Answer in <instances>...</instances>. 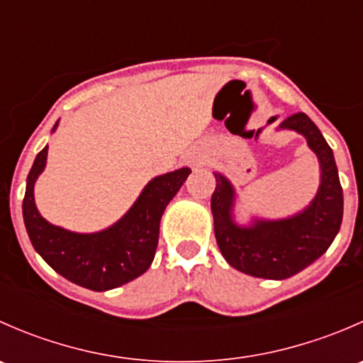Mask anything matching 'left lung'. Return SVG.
<instances>
[{"instance_id":"1","label":"left lung","mask_w":363,"mask_h":363,"mask_svg":"<svg viewBox=\"0 0 363 363\" xmlns=\"http://www.w3.org/2000/svg\"><path fill=\"white\" fill-rule=\"evenodd\" d=\"M281 128L302 133L320 160L321 186L313 203L295 218L256 221L251 228H239L230 214L233 189L223 175L216 174V189L211 199L221 255L233 269L263 279H286L316 262L330 247L342 221L337 164L321 131L303 112L284 119Z\"/></svg>"}]
</instances>
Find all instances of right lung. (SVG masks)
<instances>
[{"instance_id":"1","label":"right lung","mask_w":363,"mask_h":363,"mask_svg":"<svg viewBox=\"0 0 363 363\" xmlns=\"http://www.w3.org/2000/svg\"><path fill=\"white\" fill-rule=\"evenodd\" d=\"M56 128V126H54ZM47 161V147L36 155L23 200L24 225L36 252L63 277L94 291L112 290L142 276L155 258L160 219L189 175V168L152 179L121 221L100 233H73L38 214L33 186Z\"/></svg>"}]
</instances>
